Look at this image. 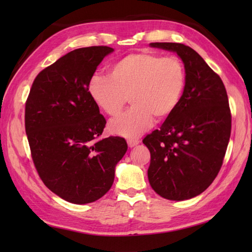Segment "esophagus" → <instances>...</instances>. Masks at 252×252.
<instances>
[{
    "label": "esophagus",
    "instance_id": "1",
    "mask_svg": "<svg viewBox=\"0 0 252 252\" xmlns=\"http://www.w3.org/2000/svg\"><path fill=\"white\" fill-rule=\"evenodd\" d=\"M126 142H127V145H129V147H134L135 145H137L138 143H140V141L134 140V138H129Z\"/></svg>",
    "mask_w": 252,
    "mask_h": 252
}]
</instances>
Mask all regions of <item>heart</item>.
Masks as SVG:
<instances>
[{
  "label": "heart",
  "instance_id": "1",
  "mask_svg": "<svg viewBox=\"0 0 252 252\" xmlns=\"http://www.w3.org/2000/svg\"><path fill=\"white\" fill-rule=\"evenodd\" d=\"M185 88V70L178 57L151 52L133 53L111 65L109 78L95 74L89 82L94 103L116 117L130 98L132 107L109 129L117 135L135 137L173 114Z\"/></svg>",
  "mask_w": 252,
  "mask_h": 252
}]
</instances>
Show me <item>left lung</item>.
Segmentation results:
<instances>
[{
	"label": "left lung",
	"instance_id": "1",
	"mask_svg": "<svg viewBox=\"0 0 252 252\" xmlns=\"http://www.w3.org/2000/svg\"><path fill=\"white\" fill-rule=\"evenodd\" d=\"M151 46L175 52L186 76L173 114L143 140L151 152L148 181L165 199H189L210 186L223 164L232 127L227 93L220 76L191 47L170 42Z\"/></svg>",
	"mask_w": 252,
	"mask_h": 252
}]
</instances>
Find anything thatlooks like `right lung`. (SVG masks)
<instances>
[{"label":"right lung","mask_w":252,"mask_h":252,"mask_svg":"<svg viewBox=\"0 0 252 252\" xmlns=\"http://www.w3.org/2000/svg\"><path fill=\"white\" fill-rule=\"evenodd\" d=\"M108 46L68 53L35 77L25 108L31 157L47 189L83 205L103 197L125 156L123 137L100 138L106 119L89 93V82Z\"/></svg>","instance_id":"add662e5"}]
</instances>
